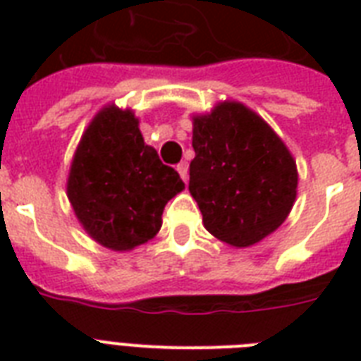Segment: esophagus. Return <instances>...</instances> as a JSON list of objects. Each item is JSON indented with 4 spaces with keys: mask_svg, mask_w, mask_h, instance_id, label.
I'll return each mask as SVG.
<instances>
[{
    "mask_svg": "<svg viewBox=\"0 0 361 361\" xmlns=\"http://www.w3.org/2000/svg\"><path fill=\"white\" fill-rule=\"evenodd\" d=\"M178 172H180L181 180H183L187 183V180H189V164H187L185 161L178 164Z\"/></svg>",
    "mask_w": 361,
    "mask_h": 361,
    "instance_id": "esophagus-1",
    "label": "esophagus"
}]
</instances>
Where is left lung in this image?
Returning <instances> with one entry per match:
<instances>
[{
	"label": "left lung",
	"instance_id": "8db88e82",
	"mask_svg": "<svg viewBox=\"0 0 361 361\" xmlns=\"http://www.w3.org/2000/svg\"><path fill=\"white\" fill-rule=\"evenodd\" d=\"M189 191L206 231L249 247L277 231L296 200V161L266 121L236 101L192 118Z\"/></svg>",
	"mask_w": 361,
	"mask_h": 361
}]
</instances>
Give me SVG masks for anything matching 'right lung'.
Listing matches in <instances>:
<instances>
[{"label":"right lung","instance_id":"obj_1","mask_svg":"<svg viewBox=\"0 0 361 361\" xmlns=\"http://www.w3.org/2000/svg\"><path fill=\"white\" fill-rule=\"evenodd\" d=\"M183 189L180 174L144 144L133 110L114 104L87 125L67 180V197L84 231L112 251L152 240L166 202Z\"/></svg>","mask_w":361,"mask_h":361}]
</instances>
